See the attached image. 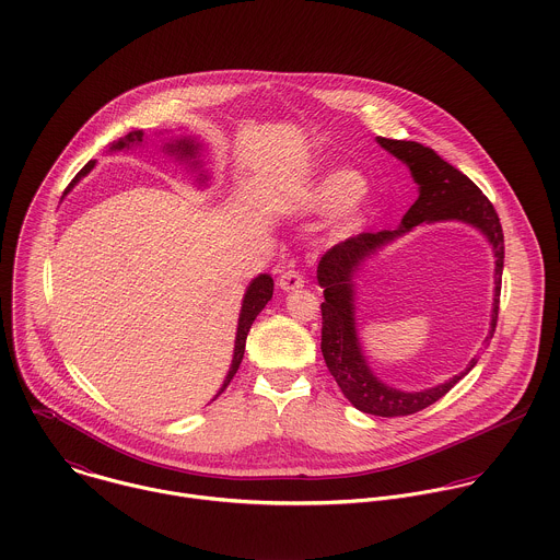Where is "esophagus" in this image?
<instances>
[{
	"label": "esophagus",
	"instance_id": "obj_1",
	"mask_svg": "<svg viewBox=\"0 0 560 560\" xmlns=\"http://www.w3.org/2000/svg\"><path fill=\"white\" fill-rule=\"evenodd\" d=\"M303 283H305V279H303V275L296 272V270H285V272H281V277H279V288H281L283 292L299 290V288H303Z\"/></svg>",
	"mask_w": 560,
	"mask_h": 560
}]
</instances>
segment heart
Masks as SVG:
<instances>
[{"instance_id": "1", "label": "heart", "mask_w": 560, "mask_h": 560, "mask_svg": "<svg viewBox=\"0 0 560 560\" xmlns=\"http://www.w3.org/2000/svg\"><path fill=\"white\" fill-rule=\"evenodd\" d=\"M364 187L366 180L360 172L331 170L307 187L303 194V209L310 213H331L342 209L331 229V237L347 240L360 233L373 215V202L366 198Z\"/></svg>"}]
</instances>
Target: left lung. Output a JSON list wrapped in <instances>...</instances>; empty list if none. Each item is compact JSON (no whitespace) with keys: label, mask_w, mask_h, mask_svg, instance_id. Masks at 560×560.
<instances>
[{"label":"left lung","mask_w":560,"mask_h":560,"mask_svg":"<svg viewBox=\"0 0 560 560\" xmlns=\"http://www.w3.org/2000/svg\"><path fill=\"white\" fill-rule=\"evenodd\" d=\"M377 143L410 167V174L419 185V198L408 209L397 231L360 233L355 237H349L336 244L320 257L318 272H316L325 294V303L320 305V312H323L320 349H323L325 364L334 375V380L338 382L342 395L358 410L375 417H408L445 397L478 364V358H474L460 375H454L450 382L421 393H404L393 386H386L369 369L358 340L353 277L377 248H382L384 244L393 242L395 237L412 231L423 222L458 220V222L471 224L485 233L495 257V296H493L491 331L485 340L489 345V340L495 334L498 312H500L502 270H504V233H502V224L495 207L480 191V187L460 170H456L445 159H441L432 148L421 145L417 141H401V139H386V137H377Z\"/></svg>","instance_id":"left-lung-1"}]
</instances>
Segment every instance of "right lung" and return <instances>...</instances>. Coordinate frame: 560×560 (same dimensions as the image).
Instances as JSON below:
<instances>
[{
  "label": "right lung",
  "mask_w": 560,
  "mask_h": 560,
  "mask_svg": "<svg viewBox=\"0 0 560 560\" xmlns=\"http://www.w3.org/2000/svg\"><path fill=\"white\" fill-rule=\"evenodd\" d=\"M141 141H143V130H132V132H128L126 137H121L119 141H115V143L110 145V150H124V148H130V145H139ZM165 150L172 152V154H178L180 159H196V154H198V143H194V139H176L174 143H167ZM196 165H198V161H196ZM91 167H93V161H89V163L75 174V178L69 183V187L65 189V194H67L82 176H86V174L91 172ZM200 176H202V174H200ZM272 288H275V283H272V277H270V275H259L257 279L250 281V285H248V290H246V294H244L242 312H240V320H237V336H235L233 362H231V369H229L226 380H224L222 388L218 390V395L224 393V388L231 384L233 375L237 373V369H240V364H242V358H244L246 336H248V331H250V325H253V320L257 318V314L266 307V303L272 299ZM218 395H215V397H218ZM215 397H213V399H215Z\"/></svg>",
  "instance_id": "1"
}]
</instances>
